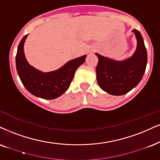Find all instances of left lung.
Listing matches in <instances>:
<instances>
[{"mask_svg":"<svg viewBox=\"0 0 160 160\" xmlns=\"http://www.w3.org/2000/svg\"><path fill=\"white\" fill-rule=\"evenodd\" d=\"M137 39V50L131 58L123 62H115L97 55L96 76L98 86L104 91L115 96L127 93L142 78L146 69L148 56L141 33L134 29Z\"/></svg>","mask_w":160,"mask_h":160,"instance_id":"8db88e82","label":"left lung"}]
</instances>
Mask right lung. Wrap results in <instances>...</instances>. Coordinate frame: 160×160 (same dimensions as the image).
<instances>
[{
  "instance_id": "right-lung-1",
  "label": "right lung",
  "mask_w": 160,
  "mask_h": 160,
  "mask_svg": "<svg viewBox=\"0 0 160 160\" xmlns=\"http://www.w3.org/2000/svg\"><path fill=\"white\" fill-rule=\"evenodd\" d=\"M27 35L19 43L15 62L18 76L26 89L38 97L54 99L68 89L76 69L85 61L87 56L73 59L56 71L44 72L35 70L26 60L23 44Z\"/></svg>"
}]
</instances>
